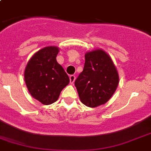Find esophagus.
<instances>
[{
    "label": "esophagus",
    "instance_id": "obj_1",
    "mask_svg": "<svg viewBox=\"0 0 151 151\" xmlns=\"http://www.w3.org/2000/svg\"><path fill=\"white\" fill-rule=\"evenodd\" d=\"M75 79H76L75 75L70 76V84H73V82L75 81Z\"/></svg>",
    "mask_w": 151,
    "mask_h": 151
}]
</instances>
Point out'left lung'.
<instances>
[{
    "mask_svg": "<svg viewBox=\"0 0 151 151\" xmlns=\"http://www.w3.org/2000/svg\"><path fill=\"white\" fill-rule=\"evenodd\" d=\"M85 57L84 69L74 85L81 103L89 107H97L105 104L114 95L119 83V76L105 51L88 52Z\"/></svg>",
    "mask_w": 151,
    "mask_h": 151,
    "instance_id": "obj_1",
    "label": "left lung"
}]
</instances>
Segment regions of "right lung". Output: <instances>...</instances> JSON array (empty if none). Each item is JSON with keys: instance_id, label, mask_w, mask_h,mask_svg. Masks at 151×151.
Here are the masks:
<instances>
[{"instance_id": "right-lung-1", "label": "right lung", "mask_w": 151, "mask_h": 151, "mask_svg": "<svg viewBox=\"0 0 151 151\" xmlns=\"http://www.w3.org/2000/svg\"><path fill=\"white\" fill-rule=\"evenodd\" d=\"M59 51L55 46L41 48L30 58L25 69L28 91L45 105L57 101L62 90L70 82L68 75L56 61Z\"/></svg>"}]
</instances>
